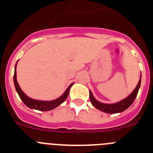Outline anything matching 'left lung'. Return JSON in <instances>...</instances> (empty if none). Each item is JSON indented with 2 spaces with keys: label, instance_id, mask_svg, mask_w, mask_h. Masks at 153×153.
<instances>
[{
  "label": "left lung",
  "instance_id": "8db88e82",
  "mask_svg": "<svg viewBox=\"0 0 153 153\" xmlns=\"http://www.w3.org/2000/svg\"><path fill=\"white\" fill-rule=\"evenodd\" d=\"M140 84H141V76H140V81H139L137 86L135 88V90L132 92L130 95H129L126 98L120 101V102L112 104L103 103V102H99L98 100H97L94 98L93 93L90 90V101H91V103L93 104V106L94 107H96L99 110H100V111L104 112V113H110V114L122 113V112L125 111L126 109H128L132 105L133 101L135 100V99H136V96L138 94V92H139V90H140Z\"/></svg>",
  "mask_w": 153,
  "mask_h": 153
}]
</instances>
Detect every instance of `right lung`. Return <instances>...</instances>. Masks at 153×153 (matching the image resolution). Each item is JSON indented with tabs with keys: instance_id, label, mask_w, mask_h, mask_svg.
Here are the masks:
<instances>
[{
	"instance_id": "1",
	"label": "right lung",
	"mask_w": 153,
	"mask_h": 153,
	"mask_svg": "<svg viewBox=\"0 0 153 153\" xmlns=\"http://www.w3.org/2000/svg\"><path fill=\"white\" fill-rule=\"evenodd\" d=\"M17 64V62L15 65V67H14L13 83H14L15 89L16 90H17V93H18L19 97H20L21 100L23 101V102H24V103L25 104L27 107L30 108V109H37V110H40V111H49V110L55 109V108L57 107L58 106H60L62 102H63L66 100H67V97H68L69 92H70V87L73 86L74 83H71V84L67 87V89L66 90V91L63 93V95L60 96L59 98L56 99V100H51V101L36 100H33V99L30 98L29 97H27V96L26 94H25L22 90H21V87H20L18 83H17V72H16Z\"/></svg>"
}]
</instances>
